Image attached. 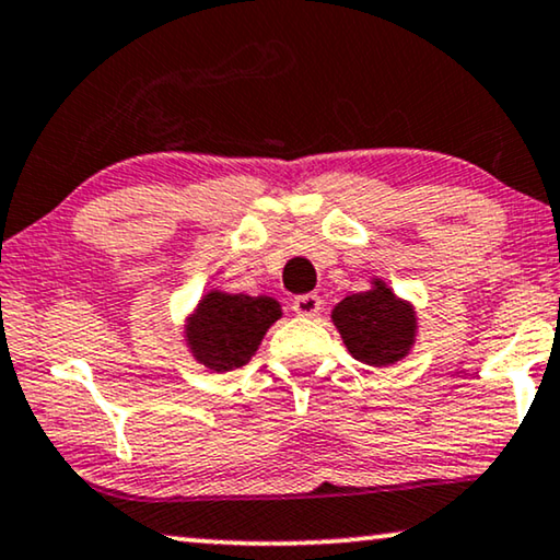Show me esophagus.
Returning <instances> with one entry per match:
<instances>
[{"label": "esophagus", "instance_id": "1", "mask_svg": "<svg viewBox=\"0 0 560 560\" xmlns=\"http://www.w3.org/2000/svg\"><path fill=\"white\" fill-rule=\"evenodd\" d=\"M291 310H294L299 317H314V314L322 312V299L317 294H302L294 299Z\"/></svg>", "mask_w": 560, "mask_h": 560}]
</instances>
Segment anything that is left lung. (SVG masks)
Listing matches in <instances>:
<instances>
[{
	"mask_svg": "<svg viewBox=\"0 0 560 560\" xmlns=\"http://www.w3.org/2000/svg\"><path fill=\"white\" fill-rule=\"evenodd\" d=\"M332 322L352 358L385 368L408 355L416 337V314L383 281L370 291L345 296L335 306Z\"/></svg>",
	"mask_w": 560,
	"mask_h": 560,
	"instance_id": "left-lung-1",
	"label": "left lung"
}]
</instances>
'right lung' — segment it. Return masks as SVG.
I'll return each instance as SVG.
<instances>
[{
	"label": "right lung",
	"instance_id": "right-lung-1",
	"mask_svg": "<svg viewBox=\"0 0 560 560\" xmlns=\"http://www.w3.org/2000/svg\"><path fill=\"white\" fill-rule=\"evenodd\" d=\"M279 317L281 306L271 296L210 291L190 317L187 345L202 365L218 373L243 368Z\"/></svg>",
	"mask_w": 560,
	"mask_h": 560
}]
</instances>
